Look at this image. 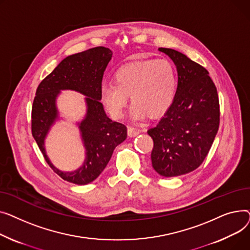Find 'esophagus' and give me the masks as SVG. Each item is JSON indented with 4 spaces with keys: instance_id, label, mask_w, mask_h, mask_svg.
I'll return each mask as SVG.
<instances>
[{
    "instance_id": "34e87169",
    "label": "esophagus",
    "mask_w": 250,
    "mask_h": 250,
    "mask_svg": "<svg viewBox=\"0 0 250 250\" xmlns=\"http://www.w3.org/2000/svg\"><path fill=\"white\" fill-rule=\"evenodd\" d=\"M127 131H128V135H129L130 137H134V136L138 135V134L140 133V132H141L139 129L134 128V127H131V126L128 127Z\"/></svg>"
}]
</instances>
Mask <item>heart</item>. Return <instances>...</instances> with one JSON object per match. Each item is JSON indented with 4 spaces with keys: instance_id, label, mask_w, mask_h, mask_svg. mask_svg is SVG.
<instances>
[{
    "instance_id": "1",
    "label": "heart",
    "mask_w": 250,
    "mask_h": 250,
    "mask_svg": "<svg viewBox=\"0 0 250 250\" xmlns=\"http://www.w3.org/2000/svg\"><path fill=\"white\" fill-rule=\"evenodd\" d=\"M177 83L174 65L167 58L135 62L116 71L114 83H103L101 98L116 119L123 116L129 96L134 118H157L170 108Z\"/></svg>"
}]
</instances>
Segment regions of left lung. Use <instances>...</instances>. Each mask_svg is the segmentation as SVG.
Masks as SVG:
<instances>
[{
    "label": "left lung",
    "instance_id": "obj_1",
    "mask_svg": "<svg viewBox=\"0 0 250 250\" xmlns=\"http://www.w3.org/2000/svg\"><path fill=\"white\" fill-rule=\"evenodd\" d=\"M177 65L178 89L170 108L147 130L153 140L152 167L166 178L198 168L209 153L220 123V105L208 70L170 48L160 47Z\"/></svg>",
    "mask_w": 250,
    "mask_h": 250
}]
</instances>
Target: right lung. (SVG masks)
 I'll list each match as a JSON object with an SVG mask.
<instances>
[{"instance_id": "obj_1", "label": "right lung", "mask_w": 250, "mask_h": 250, "mask_svg": "<svg viewBox=\"0 0 250 250\" xmlns=\"http://www.w3.org/2000/svg\"><path fill=\"white\" fill-rule=\"evenodd\" d=\"M113 52L103 46L67 56L38 85L31 112L32 135L44 158L55 173L69 183L86 185L104 170L117 145L127 137V127L112 121L106 115L101 98L104 71ZM61 89L78 90L88 98V113L80 125L87 151L84 166L71 173H63L50 164L42 144L43 138L57 118L55 98Z\"/></svg>"}]
</instances>
